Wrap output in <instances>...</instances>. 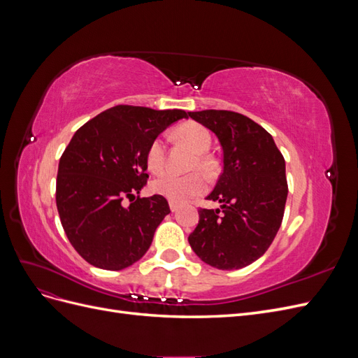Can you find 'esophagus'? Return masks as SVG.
Here are the masks:
<instances>
[{
    "instance_id": "34e87169",
    "label": "esophagus",
    "mask_w": 358,
    "mask_h": 358,
    "mask_svg": "<svg viewBox=\"0 0 358 358\" xmlns=\"http://www.w3.org/2000/svg\"><path fill=\"white\" fill-rule=\"evenodd\" d=\"M179 209V204L175 203V201H170V210L171 212H176Z\"/></svg>"
}]
</instances>
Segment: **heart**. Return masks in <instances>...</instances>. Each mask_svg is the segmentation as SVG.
I'll return each instance as SVG.
<instances>
[{
	"label": "heart",
	"mask_w": 358,
	"mask_h": 358,
	"mask_svg": "<svg viewBox=\"0 0 358 358\" xmlns=\"http://www.w3.org/2000/svg\"><path fill=\"white\" fill-rule=\"evenodd\" d=\"M176 136L191 146L196 152L192 161V167H199L204 171H209L213 167V161L206 154L210 148V133L208 128L200 124L188 122L176 129ZM146 164L150 171L159 173L166 166V142L162 137H157L149 145L146 152ZM150 188L158 196L169 199L175 203H185L192 197H197L206 189V178L200 171H191L187 175H176V173H162L161 176L152 180Z\"/></svg>",
	"instance_id": "obj_1"
}]
</instances>
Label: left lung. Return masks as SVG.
I'll return each mask as SVG.
<instances>
[{"instance_id":"left-lung-1","label":"left lung","mask_w":358,"mask_h":358,"mask_svg":"<svg viewBox=\"0 0 358 358\" xmlns=\"http://www.w3.org/2000/svg\"><path fill=\"white\" fill-rule=\"evenodd\" d=\"M188 115L209 128L222 148L224 169L208 200L220 209H200L188 242L215 268L236 270L262 257L284 218L288 196L285 159L273 137L252 119L230 110Z\"/></svg>"}]
</instances>
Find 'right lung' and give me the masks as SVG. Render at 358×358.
Masks as SVG:
<instances>
[{"mask_svg": "<svg viewBox=\"0 0 358 358\" xmlns=\"http://www.w3.org/2000/svg\"><path fill=\"white\" fill-rule=\"evenodd\" d=\"M183 117L180 109L115 106L74 133L59 159L57 208L70 243L90 264L122 270L146 254L170 213L162 196L136 197L149 178L146 152Z\"/></svg>", "mask_w": 358, "mask_h": 358, "instance_id": "obj_1", "label": "right lung"}]
</instances>
